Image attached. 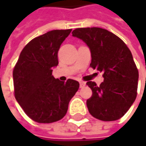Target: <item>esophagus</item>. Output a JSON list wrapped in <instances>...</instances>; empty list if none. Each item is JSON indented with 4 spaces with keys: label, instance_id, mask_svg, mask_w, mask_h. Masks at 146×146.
<instances>
[{
    "label": "esophagus",
    "instance_id": "obj_1",
    "mask_svg": "<svg viewBox=\"0 0 146 146\" xmlns=\"http://www.w3.org/2000/svg\"><path fill=\"white\" fill-rule=\"evenodd\" d=\"M79 84H80V88H83V87H84V86H85L86 83H85V82H84V81H81V82H79Z\"/></svg>",
    "mask_w": 146,
    "mask_h": 146
}]
</instances>
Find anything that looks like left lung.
<instances>
[{
	"label": "left lung",
	"instance_id": "left-lung-1",
	"mask_svg": "<svg viewBox=\"0 0 146 146\" xmlns=\"http://www.w3.org/2000/svg\"><path fill=\"white\" fill-rule=\"evenodd\" d=\"M72 34L90 48V67L103 73L99 86L86 83L92 90L86 102L90 113L102 121L121 118L137 96L139 72L130 50L119 37L102 28L76 29Z\"/></svg>",
	"mask_w": 146,
	"mask_h": 146
}]
</instances>
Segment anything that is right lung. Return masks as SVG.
<instances>
[{"label":"right lung","mask_w":146,"mask_h":146,"mask_svg":"<svg viewBox=\"0 0 146 146\" xmlns=\"http://www.w3.org/2000/svg\"><path fill=\"white\" fill-rule=\"evenodd\" d=\"M72 29L51 30L25 45L13 69L15 98L24 112L40 123L62 119L79 88L73 79L60 81L52 76L57 53Z\"/></svg>","instance_id":"add662e5"}]
</instances>
